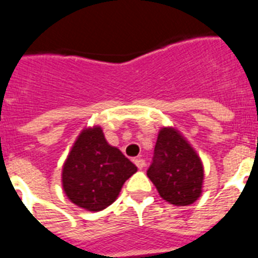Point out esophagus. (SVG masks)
Returning a JSON list of instances; mask_svg holds the SVG:
<instances>
[{
	"mask_svg": "<svg viewBox=\"0 0 258 258\" xmlns=\"http://www.w3.org/2000/svg\"><path fill=\"white\" fill-rule=\"evenodd\" d=\"M133 161H134V164L138 166V169H143V168H145L146 163H145V160H143L142 157H136Z\"/></svg>",
	"mask_w": 258,
	"mask_h": 258,
	"instance_id": "34e87169",
	"label": "esophagus"
}]
</instances>
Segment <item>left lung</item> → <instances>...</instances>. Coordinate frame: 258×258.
Returning a JSON list of instances; mask_svg holds the SVG:
<instances>
[{"mask_svg": "<svg viewBox=\"0 0 258 258\" xmlns=\"http://www.w3.org/2000/svg\"><path fill=\"white\" fill-rule=\"evenodd\" d=\"M147 175L160 197L174 206L192 204L202 194V160L173 127H163L159 132Z\"/></svg>", "mask_w": 258, "mask_h": 258, "instance_id": "left-lung-1", "label": "left lung"}]
</instances>
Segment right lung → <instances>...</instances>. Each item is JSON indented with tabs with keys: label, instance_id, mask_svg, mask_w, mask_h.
<instances>
[{
	"label": "right lung",
	"instance_id": "add662e5",
	"mask_svg": "<svg viewBox=\"0 0 258 258\" xmlns=\"http://www.w3.org/2000/svg\"><path fill=\"white\" fill-rule=\"evenodd\" d=\"M137 166L107 143L99 126L84 129L63 165L61 183L71 202L92 212L102 211L117 198Z\"/></svg>",
	"mask_w": 258,
	"mask_h": 258
}]
</instances>
